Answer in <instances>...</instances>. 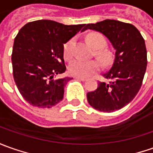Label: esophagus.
<instances>
[{"instance_id": "1", "label": "esophagus", "mask_w": 153, "mask_h": 153, "mask_svg": "<svg viewBox=\"0 0 153 153\" xmlns=\"http://www.w3.org/2000/svg\"><path fill=\"white\" fill-rule=\"evenodd\" d=\"M74 79H78V80L83 81V82L86 81V79H85V78H81V77H74Z\"/></svg>"}]
</instances>
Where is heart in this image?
<instances>
[{"mask_svg": "<svg viewBox=\"0 0 153 153\" xmlns=\"http://www.w3.org/2000/svg\"><path fill=\"white\" fill-rule=\"evenodd\" d=\"M87 39L91 44V46L95 49H102L106 45L105 37L99 33H90L87 36ZM74 42V39H70L63 46V56L67 60L72 59ZM98 54L100 57V59L104 61H106L109 58V55L105 51L99 50ZM100 68H101V64L96 60L84 61L81 59H75L68 65V72L73 76L87 78L94 73L100 71Z\"/></svg>", "mask_w": 153, "mask_h": 153, "instance_id": "heart-1", "label": "heart"}]
</instances>
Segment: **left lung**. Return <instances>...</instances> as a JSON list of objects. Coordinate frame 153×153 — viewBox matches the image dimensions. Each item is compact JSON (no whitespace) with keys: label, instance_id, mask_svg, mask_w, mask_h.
Masks as SVG:
<instances>
[{"label":"left lung","instance_id":"obj_1","mask_svg":"<svg viewBox=\"0 0 153 153\" xmlns=\"http://www.w3.org/2000/svg\"><path fill=\"white\" fill-rule=\"evenodd\" d=\"M87 29L104 34L116 50L112 66L103 74L111 81L100 82L96 90L87 94V100L100 111H116L135 98L142 85L147 64L144 38L133 25L116 20L87 24Z\"/></svg>","mask_w":153,"mask_h":153}]
</instances>
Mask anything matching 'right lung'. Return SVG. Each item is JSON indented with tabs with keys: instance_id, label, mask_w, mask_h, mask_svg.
Listing matches in <instances>:
<instances>
[{
	"instance_id": "right-lung-1",
	"label": "right lung",
	"mask_w": 153,
	"mask_h": 153,
	"mask_svg": "<svg viewBox=\"0 0 153 153\" xmlns=\"http://www.w3.org/2000/svg\"><path fill=\"white\" fill-rule=\"evenodd\" d=\"M85 26L38 20L20 29L11 54L13 77L20 94L30 105L51 108L63 100L64 86L71 79L54 76L66 70L63 44Z\"/></svg>"
}]
</instances>
